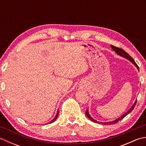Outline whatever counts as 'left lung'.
<instances>
[{
    "label": "left lung",
    "instance_id": "obj_1",
    "mask_svg": "<svg viewBox=\"0 0 146 146\" xmlns=\"http://www.w3.org/2000/svg\"><path fill=\"white\" fill-rule=\"evenodd\" d=\"M111 48H112L113 50L117 54H119V55L121 56H122V57H123V58L127 59L128 60H129L130 61L132 62V63L133 64H134L136 67H137L138 70H139V66H137V64H136L135 61L134 60V59H133V58L131 56H130V55L127 53V52H126L124 50H123L122 49L119 48H117V47H115V46H112V45H111ZM136 103H137V100H136V101L134 102V104H133V105L131 107V108H130V109H129L127 111V112H125L124 114H123L122 116H120V117L118 118V119H115V120H113V121H111V122H98V121H97V120H94V119H93V118L90 116V115L89 114L88 109L86 110L85 113H86V116H87L92 121H93V122H95V123H101V124H104V125H112V124H115V123H117V122H119L120 120L123 119V118H124L126 115H128L129 113H131V111H132V110L134 108V107H135V105H136Z\"/></svg>",
    "mask_w": 146,
    "mask_h": 146
}]
</instances>
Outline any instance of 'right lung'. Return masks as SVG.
Listing matches in <instances>:
<instances>
[{
    "instance_id": "obj_1",
    "label": "right lung",
    "mask_w": 146,
    "mask_h": 146,
    "mask_svg": "<svg viewBox=\"0 0 146 146\" xmlns=\"http://www.w3.org/2000/svg\"><path fill=\"white\" fill-rule=\"evenodd\" d=\"M58 113H59V111L58 110L57 111V113H56V116H55V117L54 118V119H52L51 121V122H48V123H52V122H54V121L56 120V119H57V118H58ZM47 124H48V123H47Z\"/></svg>"
}]
</instances>
